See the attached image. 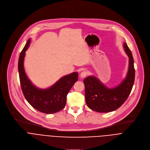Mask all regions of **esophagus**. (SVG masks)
<instances>
[{
    "label": "esophagus",
    "mask_w": 150,
    "mask_h": 150,
    "mask_svg": "<svg viewBox=\"0 0 150 150\" xmlns=\"http://www.w3.org/2000/svg\"><path fill=\"white\" fill-rule=\"evenodd\" d=\"M87 75H88L87 72V71H82V72L81 73V74H80V76H81V78H85V77Z\"/></svg>",
    "instance_id": "34e87169"
}]
</instances>
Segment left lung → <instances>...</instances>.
Wrapping results in <instances>:
<instances>
[{"instance_id":"1","label":"left lung","mask_w":150,"mask_h":150,"mask_svg":"<svg viewBox=\"0 0 150 150\" xmlns=\"http://www.w3.org/2000/svg\"><path fill=\"white\" fill-rule=\"evenodd\" d=\"M123 47L129 57V68L126 78L119 85L113 88H108L94 76L83 79L85 101L88 108L94 111L107 113L117 109L131 92L135 80L134 58L126 42Z\"/></svg>"}]
</instances>
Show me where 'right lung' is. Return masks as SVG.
Instances as JSON below:
<instances>
[{
  "mask_svg": "<svg viewBox=\"0 0 150 150\" xmlns=\"http://www.w3.org/2000/svg\"><path fill=\"white\" fill-rule=\"evenodd\" d=\"M30 42L31 39H29L21 52L18 60L19 80L23 94L30 104L38 111L46 114L58 112L65 108L67 94L78 81V74L73 72L62 77L49 88H37L27 77L24 68L25 52Z\"/></svg>",
  "mask_w": 150,
  "mask_h": 150,
  "instance_id": "right-lung-1",
  "label": "right lung"
}]
</instances>
